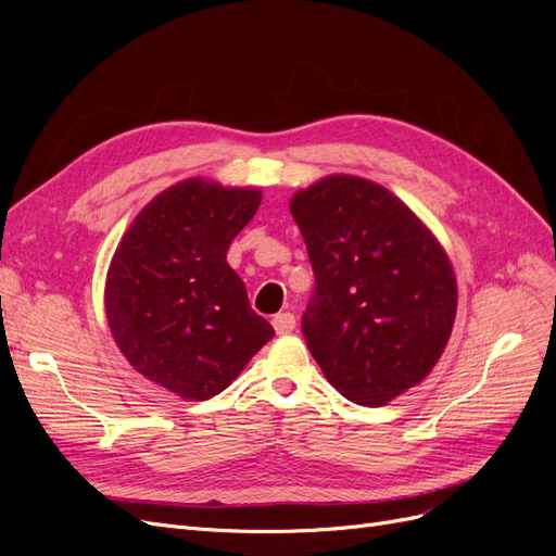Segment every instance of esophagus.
I'll use <instances>...</instances> for the list:
<instances>
[{
  "label": "esophagus",
  "instance_id": "34e87169",
  "mask_svg": "<svg viewBox=\"0 0 556 556\" xmlns=\"http://www.w3.org/2000/svg\"><path fill=\"white\" fill-rule=\"evenodd\" d=\"M274 329H276V333H280V336H285V333H292L294 331V327H296V317L292 315V313H278L274 319Z\"/></svg>",
  "mask_w": 556,
  "mask_h": 556
}]
</instances>
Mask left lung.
<instances>
[{"mask_svg":"<svg viewBox=\"0 0 556 556\" xmlns=\"http://www.w3.org/2000/svg\"><path fill=\"white\" fill-rule=\"evenodd\" d=\"M290 211L315 274L301 331L325 378L359 406L422 382L457 315L443 245L399 197L359 176L317 180Z\"/></svg>","mask_w":556,"mask_h":556,"instance_id":"left-lung-1","label":"left lung"}]
</instances>
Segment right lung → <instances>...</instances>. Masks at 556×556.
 Here are the masks:
<instances>
[{
    "instance_id": "right-lung-1",
    "label": "right lung",
    "mask_w": 556,
    "mask_h": 556,
    "mask_svg": "<svg viewBox=\"0 0 556 556\" xmlns=\"http://www.w3.org/2000/svg\"><path fill=\"white\" fill-rule=\"evenodd\" d=\"M260 190L188 178L134 217L106 274V319L125 359L176 396L206 401L237 378L274 327L227 264Z\"/></svg>"
}]
</instances>
